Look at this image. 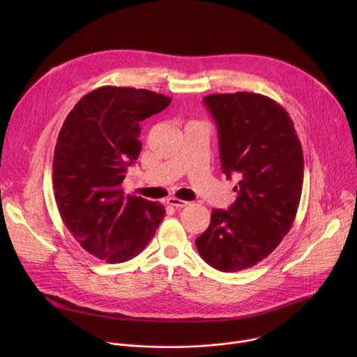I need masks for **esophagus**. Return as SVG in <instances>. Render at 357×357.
Listing matches in <instances>:
<instances>
[{
	"label": "esophagus",
	"mask_w": 357,
	"mask_h": 357,
	"mask_svg": "<svg viewBox=\"0 0 357 357\" xmlns=\"http://www.w3.org/2000/svg\"><path fill=\"white\" fill-rule=\"evenodd\" d=\"M167 205L174 206V208H176V209H181V208L188 206L189 202L181 200V199H178V197H168V199H167Z\"/></svg>",
	"instance_id": "34e87169"
}]
</instances>
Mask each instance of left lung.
<instances>
[{
  "label": "left lung",
  "mask_w": 357,
  "mask_h": 357,
  "mask_svg": "<svg viewBox=\"0 0 357 357\" xmlns=\"http://www.w3.org/2000/svg\"><path fill=\"white\" fill-rule=\"evenodd\" d=\"M218 126L222 172L238 179L229 211L213 209L196 240L200 257L223 273L267 259L292 227L303 155L294 121L273 98L248 91L203 98Z\"/></svg>",
  "instance_id": "1"
}]
</instances>
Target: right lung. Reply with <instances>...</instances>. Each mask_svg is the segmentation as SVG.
Masks as SVG:
<instances>
[{"mask_svg": "<svg viewBox=\"0 0 357 357\" xmlns=\"http://www.w3.org/2000/svg\"><path fill=\"white\" fill-rule=\"evenodd\" d=\"M171 97L145 89L103 86L68 114L54 157V192L65 226L91 256L124 263L145 248L165 208L121 183L141 152L139 123L169 106Z\"/></svg>", "mask_w": 357, "mask_h": 357, "instance_id": "obj_1", "label": "right lung"}]
</instances>
